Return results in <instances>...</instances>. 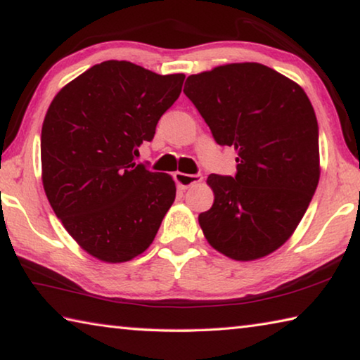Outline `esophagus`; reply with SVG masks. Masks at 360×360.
Instances as JSON below:
<instances>
[{
	"label": "esophagus",
	"mask_w": 360,
	"mask_h": 360,
	"mask_svg": "<svg viewBox=\"0 0 360 360\" xmlns=\"http://www.w3.org/2000/svg\"><path fill=\"white\" fill-rule=\"evenodd\" d=\"M203 176L202 174H186V173H181V172H176L174 173V181L176 184H178L181 188H188L195 184H198V182H202Z\"/></svg>",
	"instance_id": "esophagus-1"
}]
</instances>
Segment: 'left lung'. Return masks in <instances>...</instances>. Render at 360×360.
<instances>
[{
	"instance_id": "8db88e82",
	"label": "left lung",
	"mask_w": 360,
	"mask_h": 360,
	"mask_svg": "<svg viewBox=\"0 0 360 360\" xmlns=\"http://www.w3.org/2000/svg\"><path fill=\"white\" fill-rule=\"evenodd\" d=\"M184 94L216 143L236 150V174H210L205 238L227 257L262 259L294 233L319 182L311 101L289 77L260 63H230L187 77Z\"/></svg>"
}]
</instances>
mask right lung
<instances>
[{"label":"right lung","instance_id":"add662e5","mask_svg":"<svg viewBox=\"0 0 360 360\" xmlns=\"http://www.w3.org/2000/svg\"><path fill=\"white\" fill-rule=\"evenodd\" d=\"M184 77L108 60L66 84L47 109L42 186L66 231L95 259L120 264L143 254L174 202L172 176L135 157Z\"/></svg>","mask_w":360,"mask_h":360}]
</instances>
